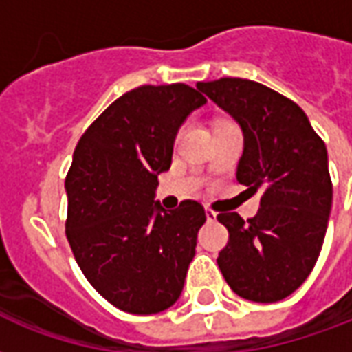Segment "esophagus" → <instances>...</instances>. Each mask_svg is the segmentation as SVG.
<instances>
[{
    "label": "esophagus",
    "instance_id": "34e87169",
    "mask_svg": "<svg viewBox=\"0 0 352 352\" xmlns=\"http://www.w3.org/2000/svg\"><path fill=\"white\" fill-rule=\"evenodd\" d=\"M215 217H217V214H215L214 210L206 208V219H208V221H215Z\"/></svg>",
    "mask_w": 352,
    "mask_h": 352
}]
</instances>
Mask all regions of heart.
<instances>
[{
	"mask_svg": "<svg viewBox=\"0 0 352 352\" xmlns=\"http://www.w3.org/2000/svg\"><path fill=\"white\" fill-rule=\"evenodd\" d=\"M221 123H227V122H221Z\"/></svg>",
	"mask_w": 352,
	"mask_h": 352,
	"instance_id": "heart-1",
	"label": "heart"
}]
</instances>
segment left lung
<instances>
[{"instance_id": "8db88e82", "label": "left lung", "mask_w": 352, "mask_h": 352, "mask_svg": "<svg viewBox=\"0 0 352 352\" xmlns=\"http://www.w3.org/2000/svg\"><path fill=\"white\" fill-rule=\"evenodd\" d=\"M197 88L243 131L236 179L261 191V208L243 221L221 212L229 242L217 264L232 291L251 302H278L304 283L319 258L332 208L322 138L298 104L264 84L225 76Z\"/></svg>"}]
</instances>
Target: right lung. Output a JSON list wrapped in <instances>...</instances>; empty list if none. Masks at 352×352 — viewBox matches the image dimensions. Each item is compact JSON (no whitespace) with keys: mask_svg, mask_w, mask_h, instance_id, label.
Listing matches in <instances>:
<instances>
[{"mask_svg":"<svg viewBox=\"0 0 352 352\" xmlns=\"http://www.w3.org/2000/svg\"><path fill=\"white\" fill-rule=\"evenodd\" d=\"M206 97L187 84H144L97 118L65 178V234L82 274L112 306L150 315L179 298L206 221L201 202L166 212L153 202L173 163L178 127Z\"/></svg>","mask_w":352,"mask_h":352,"instance_id":"obj_1","label":"right lung"}]
</instances>
